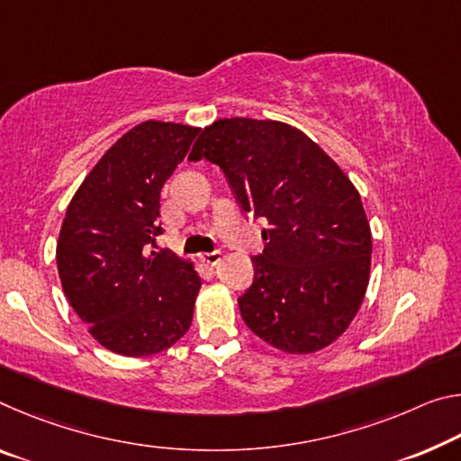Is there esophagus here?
Instances as JSON below:
<instances>
[{
	"label": "esophagus",
	"instance_id": "esophagus-1",
	"mask_svg": "<svg viewBox=\"0 0 461 461\" xmlns=\"http://www.w3.org/2000/svg\"><path fill=\"white\" fill-rule=\"evenodd\" d=\"M203 262L204 265H209V267H215L219 260H221V250H213V252H204L203 254Z\"/></svg>",
	"mask_w": 461,
	"mask_h": 461
}]
</instances>
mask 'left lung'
Here are the masks:
<instances>
[{
	"mask_svg": "<svg viewBox=\"0 0 461 461\" xmlns=\"http://www.w3.org/2000/svg\"><path fill=\"white\" fill-rule=\"evenodd\" d=\"M188 159L217 164L240 207L268 223L254 283L238 299L246 326L291 355L339 339L371 268L369 221L347 174L299 129L244 116L204 127Z\"/></svg>",
	"mask_w": 461,
	"mask_h": 461,
	"instance_id": "obj_1",
	"label": "left lung"
}]
</instances>
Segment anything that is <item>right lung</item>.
<instances>
[{"mask_svg":"<svg viewBox=\"0 0 461 461\" xmlns=\"http://www.w3.org/2000/svg\"><path fill=\"white\" fill-rule=\"evenodd\" d=\"M199 131L162 121L127 131L65 213L57 242L65 297L113 353L156 355L191 328L201 276L193 262L151 248L162 233L159 193Z\"/></svg>","mask_w":461,"mask_h":461,"instance_id":"right-lung-1","label":"right lung"}]
</instances>
